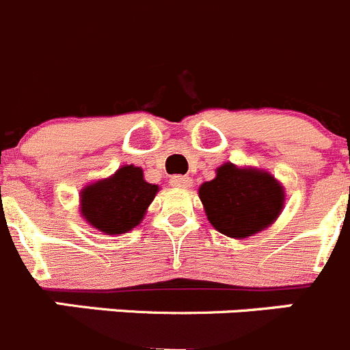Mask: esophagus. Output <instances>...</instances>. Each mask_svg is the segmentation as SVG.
<instances>
[{
	"label": "esophagus",
	"mask_w": 350,
	"mask_h": 350,
	"mask_svg": "<svg viewBox=\"0 0 350 350\" xmlns=\"http://www.w3.org/2000/svg\"><path fill=\"white\" fill-rule=\"evenodd\" d=\"M170 185L173 187H182V189H187L192 185V178L191 177H184V175H173L170 178Z\"/></svg>",
	"instance_id": "obj_1"
}]
</instances>
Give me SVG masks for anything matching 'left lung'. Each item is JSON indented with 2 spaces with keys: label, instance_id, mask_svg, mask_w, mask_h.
Segmentation results:
<instances>
[{
  "label": "left lung",
  "instance_id": "left-lung-1",
  "mask_svg": "<svg viewBox=\"0 0 350 350\" xmlns=\"http://www.w3.org/2000/svg\"><path fill=\"white\" fill-rule=\"evenodd\" d=\"M211 226L229 238H248L271 226L283 210L284 192L269 173L230 163L200 187Z\"/></svg>",
  "mask_w": 350,
  "mask_h": 350
}]
</instances>
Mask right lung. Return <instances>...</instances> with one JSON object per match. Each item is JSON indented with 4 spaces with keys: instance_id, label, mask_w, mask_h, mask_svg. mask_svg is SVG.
<instances>
[{
    "instance_id": "add662e5",
    "label": "right lung",
    "mask_w": 350,
    "mask_h": 350,
    "mask_svg": "<svg viewBox=\"0 0 350 350\" xmlns=\"http://www.w3.org/2000/svg\"><path fill=\"white\" fill-rule=\"evenodd\" d=\"M156 192L158 185L144 180L142 170L121 166L111 178L83 189L81 213L109 236L123 234L139 226Z\"/></svg>"
}]
</instances>
